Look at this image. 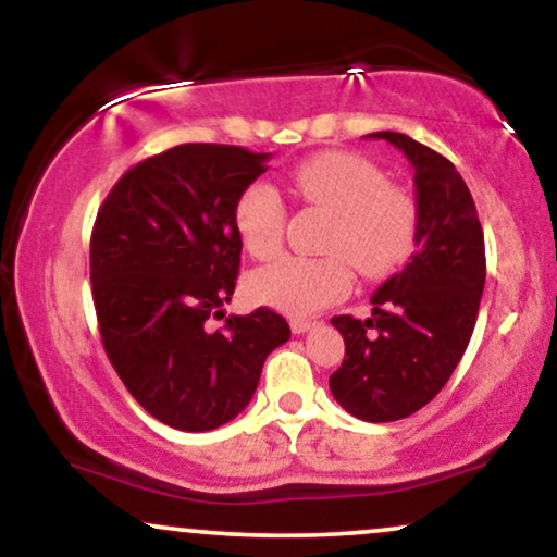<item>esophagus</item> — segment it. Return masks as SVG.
<instances>
[{
    "label": "esophagus",
    "mask_w": 557,
    "mask_h": 557,
    "mask_svg": "<svg viewBox=\"0 0 557 557\" xmlns=\"http://www.w3.org/2000/svg\"><path fill=\"white\" fill-rule=\"evenodd\" d=\"M311 327H314V322H311V319H304V317L290 319V330L296 332V335H304V332H309Z\"/></svg>",
    "instance_id": "34e87169"
}]
</instances>
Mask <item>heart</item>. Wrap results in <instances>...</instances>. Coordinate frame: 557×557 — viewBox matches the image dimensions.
<instances>
[{"label":"heart","instance_id":"1","mask_svg":"<svg viewBox=\"0 0 557 557\" xmlns=\"http://www.w3.org/2000/svg\"><path fill=\"white\" fill-rule=\"evenodd\" d=\"M293 185L311 207L330 214L324 257H283L251 274V293L287 314H314L341 300L354 270L385 277L411 257L419 230L417 198L387 183L385 170L354 151H322L293 170ZM235 230L251 257L272 259L285 238L287 209L274 185L257 181L240 190Z\"/></svg>","mask_w":557,"mask_h":557}]
</instances>
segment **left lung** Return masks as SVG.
<instances>
[{
	"instance_id": "8db88e82",
	"label": "left lung",
	"mask_w": 557,
	"mask_h": 557,
	"mask_svg": "<svg viewBox=\"0 0 557 557\" xmlns=\"http://www.w3.org/2000/svg\"><path fill=\"white\" fill-rule=\"evenodd\" d=\"M413 168L417 253L372 296V317H332L345 359L330 376L335 400L363 421H398L426 406L463 359L484 290V233L450 159L382 131Z\"/></svg>"
}]
</instances>
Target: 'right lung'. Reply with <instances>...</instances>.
Segmentation results:
<instances>
[{"instance_id":"obj_1","label":"right lung","mask_w":557,"mask_h":557,"mask_svg":"<svg viewBox=\"0 0 557 557\" xmlns=\"http://www.w3.org/2000/svg\"><path fill=\"white\" fill-rule=\"evenodd\" d=\"M243 146L181 144L131 168L99 207L91 296L101 343L127 393L183 432L235 419L290 327L259 306L209 319L235 293L243 240L233 209L267 170Z\"/></svg>"}]
</instances>
